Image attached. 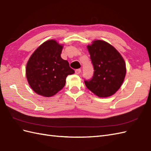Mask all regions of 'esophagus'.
<instances>
[{
  "label": "esophagus",
  "mask_w": 151,
  "mask_h": 151,
  "mask_svg": "<svg viewBox=\"0 0 151 151\" xmlns=\"http://www.w3.org/2000/svg\"><path fill=\"white\" fill-rule=\"evenodd\" d=\"M81 71H82V70H81V69H77L75 70V73L76 75H78L81 73Z\"/></svg>",
  "instance_id": "esophagus-1"
}]
</instances>
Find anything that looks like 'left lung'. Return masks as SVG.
<instances>
[{
    "label": "left lung",
    "mask_w": 151,
    "mask_h": 151,
    "mask_svg": "<svg viewBox=\"0 0 151 151\" xmlns=\"http://www.w3.org/2000/svg\"><path fill=\"white\" fill-rule=\"evenodd\" d=\"M94 66L91 80H85L88 89L99 98H107L117 92L124 80L126 63L113 46L103 40H95L87 46Z\"/></svg>",
    "instance_id": "1"
}]
</instances>
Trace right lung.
I'll return each mask as SVG.
<instances>
[{"mask_svg":"<svg viewBox=\"0 0 151 151\" xmlns=\"http://www.w3.org/2000/svg\"><path fill=\"white\" fill-rule=\"evenodd\" d=\"M63 45L54 40L41 44L34 52L26 65V77L32 89L39 95L51 97L65 84V79L75 71L68 60L60 57Z\"/></svg>","mask_w":151,"mask_h":151,"instance_id":"1","label":"right lung"}]
</instances>
